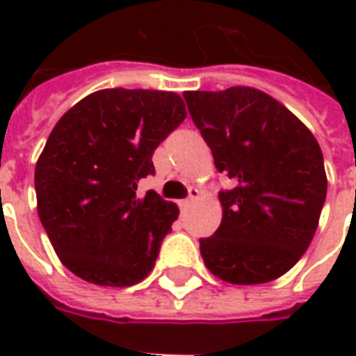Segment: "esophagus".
Listing matches in <instances>:
<instances>
[{
	"instance_id": "esophagus-1",
	"label": "esophagus",
	"mask_w": 356,
	"mask_h": 356,
	"mask_svg": "<svg viewBox=\"0 0 356 356\" xmlns=\"http://www.w3.org/2000/svg\"><path fill=\"white\" fill-rule=\"evenodd\" d=\"M200 198V191L196 188V186H191L188 188V198L186 200H183V208H188V206H193L194 202Z\"/></svg>"
}]
</instances>
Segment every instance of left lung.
Segmentation results:
<instances>
[{"label": "left lung", "instance_id": "left-lung-1", "mask_svg": "<svg viewBox=\"0 0 356 356\" xmlns=\"http://www.w3.org/2000/svg\"><path fill=\"white\" fill-rule=\"evenodd\" d=\"M186 106L236 186L221 191V225L200 238L211 275L231 284L270 282L311 244L326 200L324 158L290 110L254 88L186 91Z\"/></svg>", "mask_w": 356, "mask_h": 356}]
</instances>
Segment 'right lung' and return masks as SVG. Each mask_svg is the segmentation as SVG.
<instances>
[{
    "label": "right lung",
    "mask_w": 356,
    "mask_h": 356,
    "mask_svg": "<svg viewBox=\"0 0 356 356\" xmlns=\"http://www.w3.org/2000/svg\"><path fill=\"white\" fill-rule=\"evenodd\" d=\"M186 118L177 93L102 89L60 118L35 163L38 213L58 259L97 286H133L152 270L179 209L137 183Z\"/></svg>",
    "instance_id": "right-lung-1"
}]
</instances>
